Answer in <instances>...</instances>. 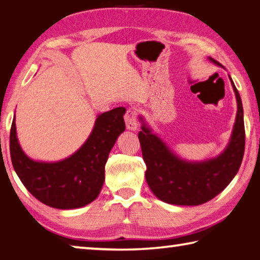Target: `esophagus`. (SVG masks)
I'll list each match as a JSON object with an SVG mask.
<instances>
[{"label":"esophagus","mask_w":260,"mask_h":260,"mask_svg":"<svg viewBox=\"0 0 260 260\" xmlns=\"http://www.w3.org/2000/svg\"><path fill=\"white\" fill-rule=\"evenodd\" d=\"M124 118H125L127 129L135 131L136 128H138L139 122H138V112H136V109H134V108L127 109Z\"/></svg>","instance_id":"1"}]
</instances>
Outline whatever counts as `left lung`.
<instances>
[{"label": "left lung", "instance_id": "8db88e82", "mask_svg": "<svg viewBox=\"0 0 260 260\" xmlns=\"http://www.w3.org/2000/svg\"><path fill=\"white\" fill-rule=\"evenodd\" d=\"M210 59L220 65L213 58ZM232 85L237 101L236 120L230 144L217 158L202 162L181 160L146 125H142L139 140L143 160L147 165L148 186L165 203L175 205L206 203L221 192L236 175L244 155L245 131L242 101L233 81Z\"/></svg>", "mask_w": 260, "mask_h": 260}]
</instances>
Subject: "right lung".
<instances>
[{"mask_svg": "<svg viewBox=\"0 0 260 260\" xmlns=\"http://www.w3.org/2000/svg\"><path fill=\"white\" fill-rule=\"evenodd\" d=\"M125 108L100 114L85 144L67 159L34 161L18 143L15 119L10 129V156L26 189L43 204L55 209H77L93 202L102 189L104 167L117 138L125 131Z\"/></svg>", "mask_w": 260, "mask_h": 260, "instance_id": "1", "label": "right lung"}]
</instances>
